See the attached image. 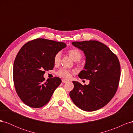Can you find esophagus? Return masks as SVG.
Masks as SVG:
<instances>
[{
    "mask_svg": "<svg viewBox=\"0 0 133 133\" xmlns=\"http://www.w3.org/2000/svg\"><path fill=\"white\" fill-rule=\"evenodd\" d=\"M69 82V80H67V79H62V82H63V83H67V82Z\"/></svg>",
    "mask_w": 133,
    "mask_h": 133,
    "instance_id": "esophagus-1",
    "label": "esophagus"
}]
</instances>
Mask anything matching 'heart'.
<instances>
[{
	"label": "heart",
	"instance_id": "heart-1",
	"mask_svg": "<svg viewBox=\"0 0 133 133\" xmlns=\"http://www.w3.org/2000/svg\"><path fill=\"white\" fill-rule=\"evenodd\" d=\"M68 54L69 55V57L73 59L74 61H78L82 58V53L78 49L76 48H72L68 51ZM60 58H61V54L60 52H58L56 54L54 58V64H57L60 61ZM57 75L61 76V77L68 78H69L71 74L70 72L66 69H60L57 73Z\"/></svg>",
	"mask_w": 133,
	"mask_h": 133
}]
</instances>
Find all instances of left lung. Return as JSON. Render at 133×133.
Returning <instances> with one entry per match:
<instances>
[{
    "label": "left lung",
    "mask_w": 133,
    "mask_h": 133,
    "mask_svg": "<svg viewBox=\"0 0 133 133\" xmlns=\"http://www.w3.org/2000/svg\"><path fill=\"white\" fill-rule=\"evenodd\" d=\"M72 44L84 51L86 57L84 70L78 76L90 80L83 85L73 81L69 93L75 105L87 111L103 108L114 97L120 78V65L116 55L105 44L96 41L74 42Z\"/></svg>",
    "instance_id": "left-lung-1"
}]
</instances>
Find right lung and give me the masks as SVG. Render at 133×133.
Instances as JSON below:
<instances>
[{
    "mask_svg": "<svg viewBox=\"0 0 133 133\" xmlns=\"http://www.w3.org/2000/svg\"><path fill=\"white\" fill-rule=\"evenodd\" d=\"M66 46L64 43L38 38L19 51L14 62L13 81L16 92L26 105L39 108L49 102L62 80L55 76L45 82L43 75L53 69L55 55Z\"/></svg>",
    "mask_w": 133,
    "mask_h": 133,
    "instance_id": "obj_1",
    "label": "right lung"
}]
</instances>
